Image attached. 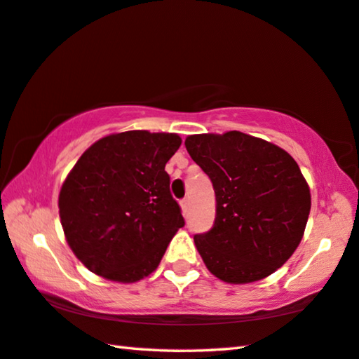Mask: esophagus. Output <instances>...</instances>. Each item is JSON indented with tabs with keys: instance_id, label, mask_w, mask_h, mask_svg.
<instances>
[{
	"instance_id": "1",
	"label": "esophagus",
	"mask_w": 359,
	"mask_h": 359,
	"mask_svg": "<svg viewBox=\"0 0 359 359\" xmlns=\"http://www.w3.org/2000/svg\"><path fill=\"white\" fill-rule=\"evenodd\" d=\"M180 207H182V212H184V215L188 213V210H190V201H188L187 198L180 201Z\"/></svg>"
}]
</instances>
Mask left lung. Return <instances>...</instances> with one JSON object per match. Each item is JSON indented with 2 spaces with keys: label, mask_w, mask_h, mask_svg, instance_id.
<instances>
[{
  "label": "left lung",
  "mask_w": 359,
  "mask_h": 359,
  "mask_svg": "<svg viewBox=\"0 0 359 359\" xmlns=\"http://www.w3.org/2000/svg\"><path fill=\"white\" fill-rule=\"evenodd\" d=\"M190 157L210 177L213 227L194 236L212 275L246 284L283 266L297 250L311 210L302 171L284 149L242 132L191 135Z\"/></svg>",
  "instance_id": "8db88e82"
}]
</instances>
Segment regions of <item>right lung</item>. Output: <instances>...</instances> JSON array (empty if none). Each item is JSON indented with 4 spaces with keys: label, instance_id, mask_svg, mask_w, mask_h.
<instances>
[{
    "label": "right lung",
    "instance_id": "obj_1",
    "mask_svg": "<svg viewBox=\"0 0 359 359\" xmlns=\"http://www.w3.org/2000/svg\"><path fill=\"white\" fill-rule=\"evenodd\" d=\"M180 144L175 133L132 130L94 142L75 163L57 205L67 243L86 269L117 283L157 269L185 226L165 171Z\"/></svg>",
    "mask_w": 359,
    "mask_h": 359
}]
</instances>
